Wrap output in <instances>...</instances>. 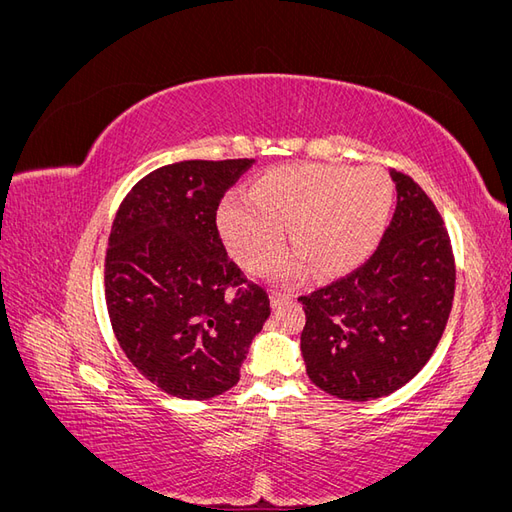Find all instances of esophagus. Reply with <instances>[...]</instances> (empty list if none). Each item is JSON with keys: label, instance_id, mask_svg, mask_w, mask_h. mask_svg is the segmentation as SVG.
<instances>
[{"label": "esophagus", "instance_id": "34e87169", "mask_svg": "<svg viewBox=\"0 0 512 512\" xmlns=\"http://www.w3.org/2000/svg\"><path fill=\"white\" fill-rule=\"evenodd\" d=\"M269 299H271V307H277V305H282V303L292 301V299H294V294H292V292H286V290H277V288H273V290L269 292Z\"/></svg>", "mask_w": 512, "mask_h": 512}]
</instances>
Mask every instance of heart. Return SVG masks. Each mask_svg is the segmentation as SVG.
Masks as SVG:
<instances>
[{"label": "heart", "instance_id": "b5f03b06", "mask_svg": "<svg viewBox=\"0 0 512 512\" xmlns=\"http://www.w3.org/2000/svg\"><path fill=\"white\" fill-rule=\"evenodd\" d=\"M393 200L395 185L382 168L290 164L260 177L250 196H226L218 230L232 258L258 269L282 250L290 226L297 250L277 262L275 273L294 277L307 262L318 273H337L374 250Z\"/></svg>", "mask_w": 512, "mask_h": 512}]
</instances>
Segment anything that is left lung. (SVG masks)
<instances>
[{
	"instance_id": "left-lung-1",
	"label": "left lung",
	"mask_w": 512,
	"mask_h": 512,
	"mask_svg": "<svg viewBox=\"0 0 512 512\" xmlns=\"http://www.w3.org/2000/svg\"><path fill=\"white\" fill-rule=\"evenodd\" d=\"M397 207L361 267L299 297L301 352L318 389L348 401L391 395L425 367L455 294V258L442 215L404 173L391 170Z\"/></svg>"
}]
</instances>
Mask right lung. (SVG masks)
Returning a JSON list of instances; mask_svg holds the SVG:
<instances>
[{
  "label": "right lung",
  "instance_id": "1",
  "mask_svg": "<svg viewBox=\"0 0 512 512\" xmlns=\"http://www.w3.org/2000/svg\"><path fill=\"white\" fill-rule=\"evenodd\" d=\"M254 160H188L153 170L123 198L108 237L104 294L113 333L141 374L179 399L239 382L269 294L226 254L215 215Z\"/></svg>",
  "mask_w": 512,
  "mask_h": 512
}]
</instances>
